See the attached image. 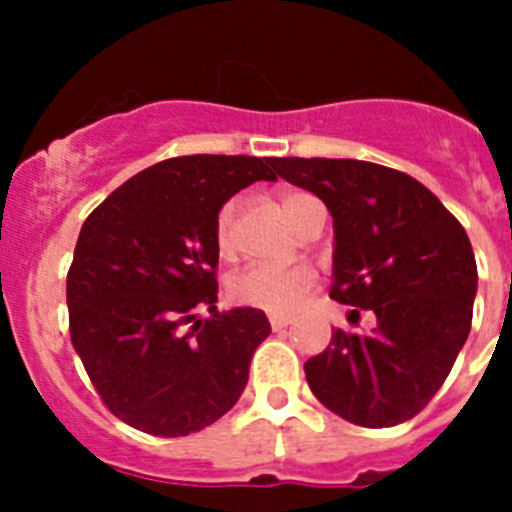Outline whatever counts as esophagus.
Returning a JSON list of instances; mask_svg holds the SVG:
<instances>
[{"mask_svg": "<svg viewBox=\"0 0 512 512\" xmlns=\"http://www.w3.org/2000/svg\"><path fill=\"white\" fill-rule=\"evenodd\" d=\"M270 328L273 330H283V328H289L291 325V317L289 315H270Z\"/></svg>", "mask_w": 512, "mask_h": 512, "instance_id": "1", "label": "esophagus"}]
</instances>
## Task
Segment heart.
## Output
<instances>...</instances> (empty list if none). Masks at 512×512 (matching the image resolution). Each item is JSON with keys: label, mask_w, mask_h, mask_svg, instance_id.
<instances>
[{"label": "heart", "mask_w": 512, "mask_h": 512, "mask_svg": "<svg viewBox=\"0 0 512 512\" xmlns=\"http://www.w3.org/2000/svg\"><path fill=\"white\" fill-rule=\"evenodd\" d=\"M309 197L312 195L302 190L283 192L281 205L291 221H296ZM213 239H216V249L223 260H231L236 255V203H226L218 210ZM315 283V270L304 263L252 265L231 278L229 294L236 304H244V307L265 309L273 315H289L307 299L309 291L315 289Z\"/></svg>", "instance_id": "b5f03b06"}]
</instances>
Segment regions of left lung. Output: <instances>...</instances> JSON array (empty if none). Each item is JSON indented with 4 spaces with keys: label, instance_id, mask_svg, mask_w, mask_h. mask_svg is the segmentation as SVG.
Returning <instances> with one entry per match:
<instances>
[{
    "label": "left lung",
    "instance_id": "left-lung-1",
    "mask_svg": "<svg viewBox=\"0 0 512 512\" xmlns=\"http://www.w3.org/2000/svg\"><path fill=\"white\" fill-rule=\"evenodd\" d=\"M278 176L328 205L336 229L330 296L375 315L333 330L304 364L309 390L341 419L380 429L435 398L471 330L476 260L466 229L414 176L351 158H278Z\"/></svg>",
    "mask_w": 512,
    "mask_h": 512
}]
</instances>
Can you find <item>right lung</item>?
I'll return each instance as SVG.
<instances>
[{
	"mask_svg": "<svg viewBox=\"0 0 512 512\" xmlns=\"http://www.w3.org/2000/svg\"><path fill=\"white\" fill-rule=\"evenodd\" d=\"M260 179L276 182L278 158H166L85 218L67 273L70 338L124 424L184 437L239 401L270 322L263 309H216L213 231L223 203Z\"/></svg>",
	"mask_w": 512,
	"mask_h": 512,
	"instance_id": "1",
	"label": "right lung"
}]
</instances>
